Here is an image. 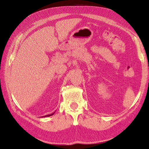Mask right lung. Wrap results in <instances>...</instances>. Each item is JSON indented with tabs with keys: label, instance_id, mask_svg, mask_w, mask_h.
Wrapping results in <instances>:
<instances>
[{
	"label": "right lung",
	"instance_id": "obj_1",
	"mask_svg": "<svg viewBox=\"0 0 149 149\" xmlns=\"http://www.w3.org/2000/svg\"><path fill=\"white\" fill-rule=\"evenodd\" d=\"M54 114V113H52V114H49V115H46V116H45L44 117H48V116H50L53 115Z\"/></svg>",
	"mask_w": 149,
	"mask_h": 149
}]
</instances>
